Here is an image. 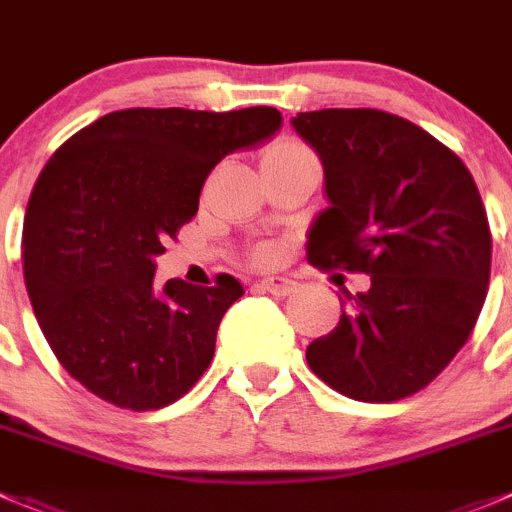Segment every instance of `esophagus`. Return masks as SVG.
Listing matches in <instances>:
<instances>
[{"label":"esophagus","mask_w":512,"mask_h":512,"mask_svg":"<svg viewBox=\"0 0 512 512\" xmlns=\"http://www.w3.org/2000/svg\"><path fill=\"white\" fill-rule=\"evenodd\" d=\"M260 287L262 290L270 292V295L285 297V295H290V292L297 290V282L290 280V277H285V275H272V277H262Z\"/></svg>","instance_id":"esophagus-1"}]
</instances>
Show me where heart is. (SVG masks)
<instances>
[{"instance_id":"heart-1","label":"heart","mask_w":512,"mask_h":512,"mask_svg":"<svg viewBox=\"0 0 512 512\" xmlns=\"http://www.w3.org/2000/svg\"><path fill=\"white\" fill-rule=\"evenodd\" d=\"M290 152H305V150H302L300 145H277V147H272V150H267V155H265V157L290 155ZM260 257H262V260H267V257H270V250H262V252H260Z\"/></svg>"}]
</instances>
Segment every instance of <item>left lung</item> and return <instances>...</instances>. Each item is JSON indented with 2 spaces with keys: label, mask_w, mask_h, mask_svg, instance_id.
<instances>
[{
  "label": "left lung",
  "mask_w": 512,
  "mask_h": 512,
  "mask_svg": "<svg viewBox=\"0 0 512 512\" xmlns=\"http://www.w3.org/2000/svg\"><path fill=\"white\" fill-rule=\"evenodd\" d=\"M325 170L327 207L307 232L312 265L370 275L340 297L307 365L365 403L408 398L468 342L490 282L488 215L473 175L418 124L380 109L292 117Z\"/></svg>",
  "instance_id": "obj_1"
}]
</instances>
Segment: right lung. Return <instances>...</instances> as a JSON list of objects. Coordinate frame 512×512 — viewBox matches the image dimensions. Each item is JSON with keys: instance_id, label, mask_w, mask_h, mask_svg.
I'll use <instances>...</instances> for the list:
<instances>
[{"instance_id": "obj_1", "label": "right lung", "mask_w": 512, "mask_h": 512, "mask_svg": "<svg viewBox=\"0 0 512 512\" xmlns=\"http://www.w3.org/2000/svg\"><path fill=\"white\" fill-rule=\"evenodd\" d=\"M280 127L275 107L119 109L49 157L24 217V282L49 347L89 393L157 410L200 380L245 290L230 275L157 287L155 257L197 215L212 167Z\"/></svg>"}]
</instances>
